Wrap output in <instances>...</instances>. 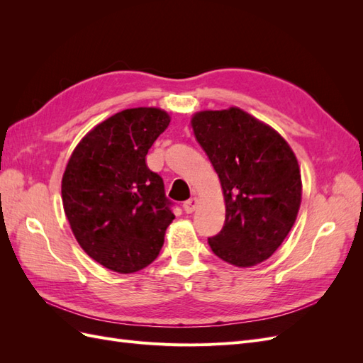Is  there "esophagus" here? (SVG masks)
<instances>
[{"mask_svg":"<svg viewBox=\"0 0 363 363\" xmlns=\"http://www.w3.org/2000/svg\"><path fill=\"white\" fill-rule=\"evenodd\" d=\"M196 203H199V200H196V199H189L188 201H184V203H183L184 212H186V213H192V212L195 211Z\"/></svg>","mask_w":363,"mask_h":363,"instance_id":"obj_1","label":"esophagus"}]
</instances>
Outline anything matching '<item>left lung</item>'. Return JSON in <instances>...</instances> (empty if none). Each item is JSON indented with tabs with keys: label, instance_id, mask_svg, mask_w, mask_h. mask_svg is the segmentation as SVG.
Masks as SVG:
<instances>
[{
	"label": "left lung",
	"instance_id": "obj_1",
	"mask_svg": "<svg viewBox=\"0 0 363 363\" xmlns=\"http://www.w3.org/2000/svg\"><path fill=\"white\" fill-rule=\"evenodd\" d=\"M192 128L225 201L224 225L208 245L235 267L267 260L291 232L301 203L294 151L276 130L238 107L195 113Z\"/></svg>",
	"mask_w": 363,
	"mask_h": 363
}]
</instances>
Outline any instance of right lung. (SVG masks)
<instances>
[{
	"label": "right lung",
	"instance_id": "1",
	"mask_svg": "<svg viewBox=\"0 0 363 363\" xmlns=\"http://www.w3.org/2000/svg\"><path fill=\"white\" fill-rule=\"evenodd\" d=\"M169 121L156 107L119 112L80 140L65 169L62 199L72 233L107 269L148 267L175 218L162 177L147 167L148 150Z\"/></svg>",
	"mask_w": 363,
	"mask_h": 363
}]
</instances>
